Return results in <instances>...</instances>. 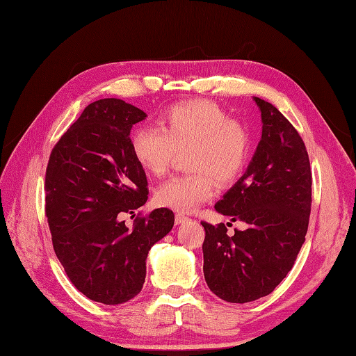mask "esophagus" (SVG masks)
<instances>
[{"mask_svg":"<svg viewBox=\"0 0 356 356\" xmlns=\"http://www.w3.org/2000/svg\"><path fill=\"white\" fill-rule=\"evenodd\" d=\"M186 220H188V218H187V216H184V214H181V213H178V214L175 216V223H177V225H181V223H184Z\"/></svg>","mask_w":356,"mask_h":356,"instance_id":"34e87169","label":"esophagus"}]
</instances>
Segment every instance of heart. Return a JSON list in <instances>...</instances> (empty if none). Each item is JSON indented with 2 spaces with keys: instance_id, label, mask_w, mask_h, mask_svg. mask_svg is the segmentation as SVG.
Masks as SVG:
<instances>
[{
  "instance_id": "1",
  "label": "heart",
  "mask_w": 356,
  "mask_h": 356,
  "mask_svg": "<svg viewBox=\"0 0 356 356\" xmlns=\"http://www.w3.org/2000/svg\"><path fill=\"white\" fill-rule=\"evenodd\" d=\"M157 127L137 128L131 136L138 166L152 177H163L175 152L188 149L187 168L195 172L163 183L154 195L157 205L192 211L213 197L214 179L229 184L243 173L250 154L249 133L218 104L207 99L175 104L160 116Z\"/></svg>"
}]
</instances>
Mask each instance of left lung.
<instances>
[{
    "instance_id": "8db88e82",
    "label": "left lung",
    "mask_w": 356,
    "mask_h": 356,
    "mask_svg": "<svg viewBox=\"0 0 356 356\" xmlns=\"http://www.w3.org/2000/svg\"><path fill=\"white\" fill-rule=\"evenodd\" d=\"M261 138L248 169L216 211L246 223L228 236L223 223L205 229L204 276L216 296L246 303L270 294L296 261L311 213V168L305 143L282 113L254 97Z\"/></svg>"
}]
</instances>
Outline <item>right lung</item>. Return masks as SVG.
<instances>
[{
	"label": "right lung",
	"instance_id": "1",
	"mask_svg": "<svg viewBox=\"0 0 356 356\" xmlns=\"http://www.w3.org/2000/svg\"><path fill=\"white\" fill-rule=\"evenodd\" d=\"M146 113L116 98L89 104L60 137L48 161L45 213L53 246L69 280L90 300L118 305L140 293L151 248L173 227L157 208L128 228L148 199V181L129 133Z\"/></svg>",
	"mask_w": 356,
	"mask_h": 356
}]
</instances>
